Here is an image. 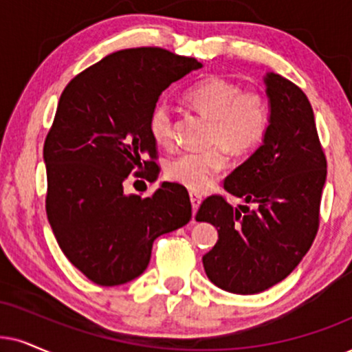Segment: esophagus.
Here are the masks:
<instances>
[{
    "mask_svg": "<svg viewBox=\"0 0 352 352\" xmlns=\"http://www.w3.org/2000/svg\"><path fill=\"white\" fill-rule=\"evenodd\" d=\"M190 201H191V206H193V219H195V214H197L199 204H201V197H199L198 193H193V191H191V193H190Z\"/></svg>",
    "mask_w": 352,
    "mask_h": 352,
    "instance_id": "1",
    "label": "esophagus"
}]
</instances>
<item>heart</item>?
Segmentation results:
<instances>
[{"instance_id": "obj_1", "label": "heart", "mask_w": 352, "mask_h": 352, "mask_svg": "<svg viewBox=\"0 0 352 352\" xmlns=\"http://www.w3.org/2000/svg\"><path fill=\"white\" fill-rule=\"evenodd\" d=\"M185 102L203 117L211 120L206 153L182 154L168 162L167 177L191 191H204L228 167L230 153L243 155L255 151L265 140L270 124V110L258 91H242L235 81L211 76L185 92ZM149 131L159 146H170L173 124L166 104L154 107Z\"/></svg>"}]
</instances>
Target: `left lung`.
Wrapping results in <instances>:
<instances>
[{"instance_id": "left-lung-1", "label": "left lung", "mask_w": 352, "mask_h": 352, "mask_svg": "<svg viewBox=\"0 0 352 352\" xmlns=\"http://www.w3.org/2000/svg\"><path fill=\"white\" fill-rule=\"evenodd\" d=\"M270 124L263 143L224 182L245 203L232 208L209 197L197 221L211 222L219 239L203 256L209 281L232 294H258L294 271L320 222L327 159L307 96L276 73L263 78Z\"/></svg>"}]
</instances>
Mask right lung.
<instances>
[{
  "mask_svg": "<svg viewBox=\"0 0 352 352\" xmlns=\"http://www.w3.org/2000/svg\"><path fill=\"white\" fill-rule=\"evenodd\" d=\"M201 63L164 48L110 53L71 79L43 144L47 216L86 278L118 286L144 273L154 240L191 219L188 191L162 182L151 197L123 191L130 173L155 182L149 118L159 97Z\"/></svg>",
  "mask_w": 352,
  "mask_h": 352,
  "instance_id": "add662e5",
  "label": "right lung"
}]
</instances>
